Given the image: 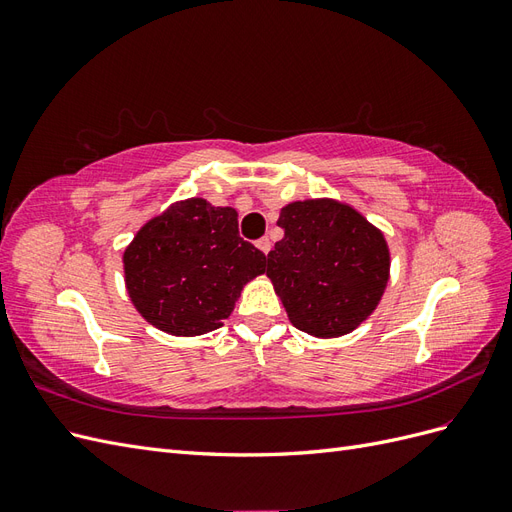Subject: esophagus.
Returning <instances> with one entry per match:
<instances>
[{
  "label": "esophagus",
  "instance_id": "obj_1",
  "mask_svg": "<svg viewBox=\"0 0 512 512\" xmlns=\"http://www.w3.org/2000/svg\"><path fill=\"white\" fill-rule=\"evenodd\" d=\"M256 245H258V250H260V252H265V254H269V252H271V239H269V237H262V239H258V241H256Z\"/></svg>",
  "mask_w": 512,
  "mask_h": 512
}]
</instances>
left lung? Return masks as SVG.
I'll list each match as a JSON object with an SVG mask.
<instances>
[{"label": "left lung", "mask_w": 512, "mask_h": 512, "mask_svg": "<svg viewBox=\"0 0 512 512\" xmlns=\"http://www.w3.org/2000/svg\"><path fill=\"white\" fill-rule=\"evenodd\" d=\"M277 226L284 239L267 256V275L294 327L314 337L359 327L389 282L382 232L335 200L290 203Z\"/></svg>", "instance_id": "left-lung-1"}]
</instances>
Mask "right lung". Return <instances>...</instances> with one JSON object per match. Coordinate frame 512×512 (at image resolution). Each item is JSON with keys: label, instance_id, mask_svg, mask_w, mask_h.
<instances>
[{"label": "right lung", "instance_id": "add662e5", "mask_svg": "<svg viewBox=\"0 0 512 512\" xmlns=\"http://www.w3.org/2000/svg\"><path fill=\"white\" fill-rule=\"evenodd\" d=\"M265 262L239 237L237 211L205 198L183 200L147 222L123 254L134 307L153 327L183 337L222 327Z\"/></svg>", "mask_w": 512, "mask_h": 512}]
</instances>
